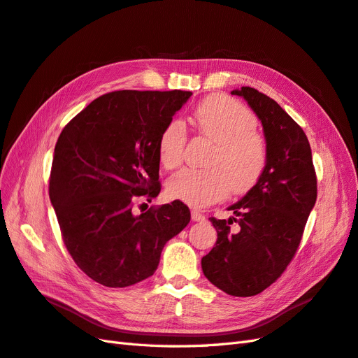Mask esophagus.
Returning a JSON list of instances; mask_svg holds the SVG:
<instances>
[{
    "label": "esophagus",
    "instance_id": "esophagus-1",
    "mask_svg": "<svg viewBox=\"0 0 358 358\" xmlns=\"http://www.w3.org/2000/svg\"><path fill=\"white\" fill-rule=\"evenodd\" d=\"M191 218H192V221H196V222H201V221H204L206 220V216L200 212V210H197V209H194V210H191Z\"/></svg>",
    "mask_w": 358,
    "mask_h": 358
}]
</instances>
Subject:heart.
I'll return each instance as SVG.
<instances>
[{
  "label": "heart",
  "mask_w": 358,
  "mask_h": 358,
  "mask_svg": "<svg viewBox=\"0 0 358 358\" xmlns=\"http://www.w3.org/2000/svg\"><path fill=\"white\" fill-rule=\"evenodd\" d=\"M199 136L212 140L206 169H182L167 182V194L194 208L252 189L267 167L266 138L257 131L255 115L225 95H210L192 113ZM187 145V128L173 119L158 137V158L166 169L178 167Z\"/></svg>",
  "instance_id": "b5f03b06"
}]
</instances>
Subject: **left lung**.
I'll return each mask as SVG.
<instances>
[{
  "mask_svg": "<svg viewBox=\"0 0 358 358\" xmlns=\"http://www.w3.org/2000/svg\"><path fill=\"white\" fill-rule=\"evenodd\" d=\"M231 94L243 96L262 121L268 162L257 185L229 208L237 218H210L218 239L201 258V268L227 294L251 297L272 285L294 258L317 201V173L305 131L282 107L251 86ZM233 220L241 225L237 234L229 233Z\"/></svg>",
  "mask_w": 358,
  "mask_h": 358,
  "instance_id": "obj_1",
  "label": "left lung"
}]
</instances>
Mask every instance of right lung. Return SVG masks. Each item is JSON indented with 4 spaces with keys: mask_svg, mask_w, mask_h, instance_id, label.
Returning <instances> with one entry per match:
<instances>
[{
    "mask_svg": "<svg viewBox=\"0 0 358 358\" xmlns=\"http://www.w3.org/2000/svg\"><path fill=\"white\" fill-rule=\"evenodd\" d=\"M191 91H113L64 127L53 154L49 197L74 263L95 282L134 285L155 273L161 251L191 220L187 204L136 199L161 191L158 137Z\"/></svg>",
    "mask_w": 358,
    "mask_h": 358,
    "instance_id": "add662e5",
    "label": "right lung"
}]
</instances>
